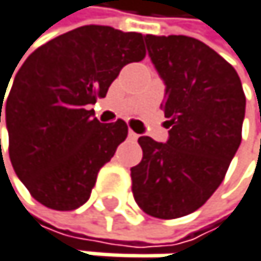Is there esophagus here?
Returning <instances> with one entry per match:
<instances>
[{"label":"esophagus","mask_w":261,"mask_h":261,"mask_svg":"<svg viewBox=\"0 0 261 261\" xmlns=\"http://www.w3.org/2000/svg\"><path fill=\"white\" fill-rule=\"evenodd\" d=\"M128 138L132 139V141H136V139L139 138V135H138V133H135V132H132V129H129V132H128Z\"/></svg>","instance_id":"1"}]
</instances>
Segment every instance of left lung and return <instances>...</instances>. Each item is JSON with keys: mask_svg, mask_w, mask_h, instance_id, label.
I'll return each instance as SVG.
<instances>
[{"mask_svg": "<svg viewBox=\"0 0 261 261\" xmlns=\"http://www.w3.org/2000/svg\"><path fill=\"white\" fill-rule=\"evenodd\" d=\"M145 45L166 94V144L138 139L133 196L147 215L175 219L200 208L222 183L241 144L246 97L237 70L203 42L147 34Z\"/></svg>", "mask_w": 261, "mask_h": 261, "instance_id": "left-lung-1", "label": "left lung"}]
</instances>
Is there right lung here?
I'll return each instance as SVG.
<instances>
[{
  "mask_svg": "<svg viewBox=\"0 0 261 261\" xmlns=\"http://www.w3.org/2000/svg\"><path fill=\"white\" fill-rule=\"evenodd\" d=\"M142 39L111 26L76 28L24 61L4 113L7 87L0 89L12 167L42 205L68 212L91 197L98 170L125 141L128 126L120 119L100 123L87 105L106 95L123 65L144 59Z\"/></svg>",
  "mask_w": 261,
  "mask_h": 261,
  "instance_id": "add662e5",
  "label": "right lung"
}]
</instances>
